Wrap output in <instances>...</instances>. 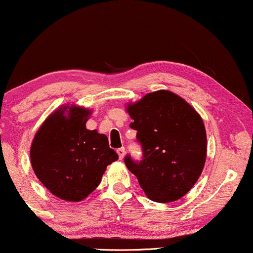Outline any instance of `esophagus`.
<instances>
[{
	"instance_id": "obj_1",
	"label": "esophagus",
	"mask_w": 253,
	"mask_h": 253,
	"mask_svg": "<svg viewBox=\"0 0 253 253\" xmlns=\"http://www.w3.org/2000/svg\"><path fill=\"white\" fill-rule=\"evenodd\" d=\"M117 153H118V155H119V159L123 160L125 158V153H126V150H125L124 147H121V148L117 150Z\"/></svg>"
}]
</instances>
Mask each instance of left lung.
<instances>
[{
	"label": "left lung",
	"mask_w": 253,
	"mask_h": 253,
	"mask_svg": "<svg viewBox=\"0 0 253 253\" xmlns=\"http://www.w3.org/2000/svg\"><path fill=\"white\" fill-rule=\"evenodd\" d=\"M130 127L142 147V160L125 158L149 200H180L196 183L207 158L203 120L183 98L168 89L146 94L126 106Z\"/></svg>",
	"instance_id": "obj_1"
}]
</instances>
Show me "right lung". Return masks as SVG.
Segmentation results:
<instances>
[{"label":"right lung","mask_w":253,"mask_h":253,"mask_svg":"<svg viewBox=\"0 0 253 253\" xmlns=\"http://www.w3.org/2000/svg\"><path fill=\"white\" fill-rule=\"evenodd\" d=\"M91 114L88 108L64 105L46 118L31 143V166L38 180L68 202L87 197L107 166L119 159L105 134L86 128Z\"/></svg>","instance_id":"add662e5"}]
</instances>
